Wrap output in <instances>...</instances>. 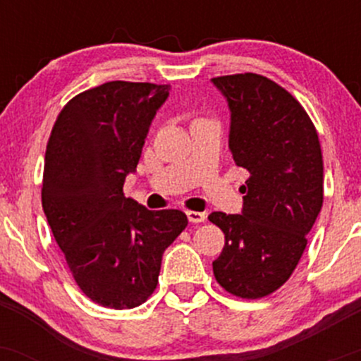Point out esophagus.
I'll return each mask as SVG.
<instances>
[{"mask_svg":"<svg viewBox=\"0 0 361 361\" xmlns=\"http://www.w3.org/2000/svg\"><path fill=\"white\" fill-rule=\"evenodd\" d=\"M186 217H188V221L192 224H200V222H205L207 215L204 212H195V210H188V212H186Z\"/></svg>","mask_w":361,"mask_h":361,"instance_id":"esophagus-1","label":"esophagus"}]
</instances>
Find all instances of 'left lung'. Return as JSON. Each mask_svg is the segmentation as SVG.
I'll return each mask as SVG.
<instances>
[{
  "label": "left lung",
  "mask_w": 361,
  "mask_h": 361,
  "mask_svg": "<svg viewBox=\"0 0 361 361\" xmlns=\"http://www.w3.org/2000/svg\"><path fill=\"white\" fill-rule=\"evenodd\" d=\"M212 82L231 111L235 164L250 171L241 214L209 215L226 234L214 275L233 295L259 299L290 279L321 212V144L300 103L275 81L244 73Z\"/></svg>",
  "instance_id": "left-lung-1"
}]
</instances>
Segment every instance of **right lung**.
<instances>
[{
  "mask_svg": "<svg viewBox=\"0 0 361 361\" xmlns=\"http://www.w3.org/2000/svg\"><path fill=\"white\" fill-rule=\"evenodd\" d=\"M169 85L110 81L74 97L45 151L42 207L78 287L103 307H137L154 292L163 252L188 219L123 195Z\"/></svg>",
  "mask_w": 361,
  "mask_h": 361,
  "instance_id": "1",
  "label": "right lung"
}]
</instances>
